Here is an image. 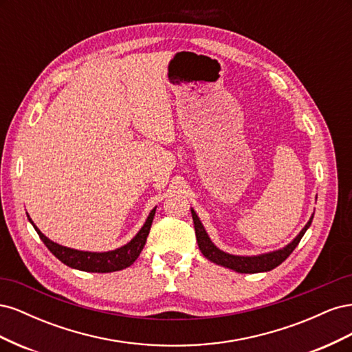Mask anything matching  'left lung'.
Returning a JSON list of instances; mask_svg holds the SVG:
<instances>
[{
	"instance_id": "8db88e82",
	"label": "left lung",
	"mask_w": 352,
	"mask_h": 352,
	"mask_svg": "<svg viewBox=\"0 0 352 352\" xmlns=\"http://www.w3.org/2000/svg\"><path fill=\"white\" fill-rule=\"evenodd\" d=\"M190 212H192L197 242L202 255H204V257L211 263L238 273H261V272H270L274 267H278V265L289 257L291 252L296 248V245L300 243L304 233L307 232L308 228H310L314 217V214H311L310 220L307 221V225L302 228V230L298 233L289 243L285 245L283 248L274 250L270 252H264V254H257V255H235L216 247L214 242L210 239L206 228L202 226V223L195 210L190 208Z\"/></svg>"
}]
</instances>
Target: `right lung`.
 Listing matches in <instances>:
<instances>
[{
  "mask_svg": "<svg viewBox=\"0 0 352 352\" xmlns=\"http://www.w3.org/2000/svg\"><path fill=\"white\" fill-rule=\"evenodd\" d=\"M155 208L157 207H154L150 211V214H148V217L145 219L142 228L138 230L136 235L129 242L111 251H82V250L65 247V245H60L47 238L44 233L36 228L35 223L32 221L28 212L26 216L30 221V225L36 230L41 241L45 243V247L54 254L61 263H65L72 269L82 270V272L111 273V272H119L129 267V265L133 264L135 260L140 257V254L144 250V245L146 242L148 233H150V229L153 225Z\"/></svg>",
  "mask_w": 352,
  "mask_h": 352,
  "instance_id": "obj_1",
  "label": "right lung"
}]
</instances>
